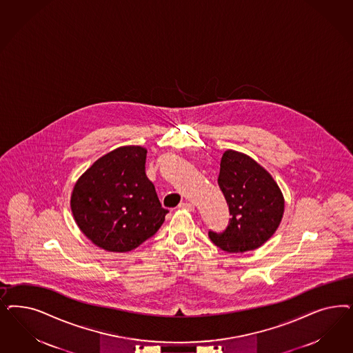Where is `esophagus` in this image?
<instances>
[{
    "label": "esophagus",
    "mask_w": 353,
    "mask_h": 353,
    "mask_svg": "<svg viewBox=\"0 0 353 353\" xmlns=\"http://www.w3.org/2000/svg\"><path fill=\"white\" fill-rule=\"evenodd\" d=\"M179 208L181 209H187V210H194V205L191 204V203H181Z\"/></svg>",
    "instance_id": "obj_1"
}]
</instances>
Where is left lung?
Masks as SVG:
<instances>
[{
  "mask_svg": "<svg viewBox=\"0 0 353 353\" xmlns=\"http://www.w3.org/2000/svg\"><path fill=\"white\" fill-rule=\"evenodd\" d=\"M218 185L231 218L225 231H209V238L230 253L257 250L282 221L285 199L281 188L254 159L231 149L221 159Z\"/></svg>",
  "mask_w": 353,
  "mask_h": 353,
  "instance_id": "8db88e82",
  "label": "left lung"
}]
</instances>
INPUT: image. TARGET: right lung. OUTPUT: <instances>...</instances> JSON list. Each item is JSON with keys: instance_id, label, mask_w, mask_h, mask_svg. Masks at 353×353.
Segmentation results:
<instances>
[{"instance_id": "right-lung-1", "label": "right lung", "mask_w": 353, "mask_h": 353, "mask_svg": "<svg viewBox=\"0 0 353 353\" xmlns=\"http://www.w3.org/2000/svg\"><path fill=\"white\" fill-rule=\"evenodd\" d=\"M147 149L119 147L75 183L71 212L81 232L109 252H128L152 238L169 210L145 174Z\"/></svg>"}]
</instances>
